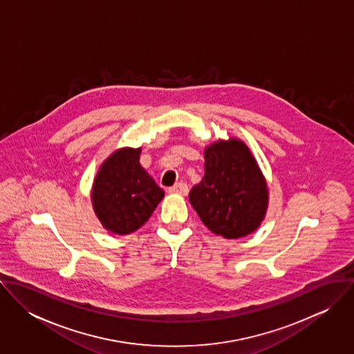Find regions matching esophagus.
<instances>
[{"label":"esophagus","mask_w":354,"mask_h":354,"mask_svg":"<svg viewBox=\"0 0 354 354\" xmlns=\"http://www.w3.org/2000/svg\"><path fill=\"white\" fill-rule=\"evenodd\" d=\"M169 192L170 194H176V195H181V196H185L188 194V187L185 183H177L174 184L173 187L169 188Z\"/></svg>","instance_id":"1"}]
</instances>
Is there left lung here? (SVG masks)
<instances>
[{
	"label": "left lung",
	"mask_w": 354,
	"mask_h": 354,
	"mask_svg": "<svg viewBox=\"0 0 354 354\" xmlns=\"http://www.w3.org/2000/svg\"><path fill=\"white\" fill-rule=\"evenodd\" d=\"M203 223L223 239L253 233L268 208L267 181L250 147L237 138L204 149V177L189 192Z\"/></svg>",
	"instance_id": "8db88e82"
}]
</instances>
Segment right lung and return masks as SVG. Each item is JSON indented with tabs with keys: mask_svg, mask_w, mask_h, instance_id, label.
Here are the masks:
<instances>
[{
	"mask_svg": "<svg viewBox=\"0 0 354 354\" xmlns=\"http://www.w3.org/2000/svg\"><path fill=\"white\" fill-rule=\"evenodd\" d=\"M140 152L142 147L115 150L104 159L94 178V212L106 230L118 236L142 227L165 196L140 165Z\"/></svg>",
	"mask_w": 354,
	"mask_h": 354,
	"instance_id": "obj_1",
	"label": "right lung"
}]
</instances>
